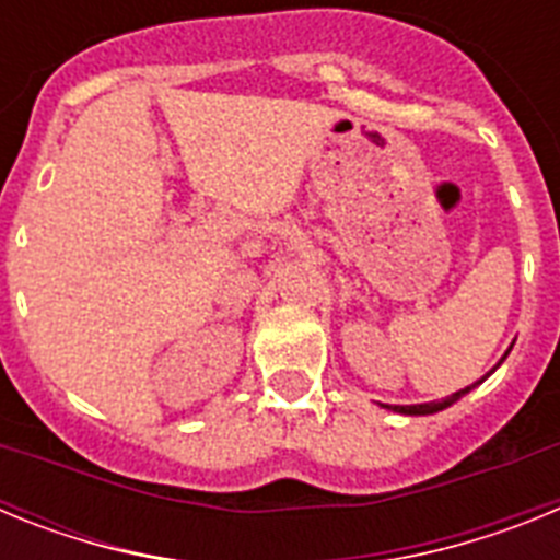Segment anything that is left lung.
Returning a JSON list of instances; mask_svg holds the SVG:
<instances>
[{
  "label": "left lung",
  "instance_id": "left-lung-1",
  "mask_svg": "<svg viewBox=\"0 0 560 560\" xmlns=\"http://www.w3.org/2000/svg\"><path fill=\"white\" fill-rule=\"evenodd\" d=\"M504 355H508V353H504ZM477 384H479V381H477ZM477 384H471V387L459 389V393L448 395V398H443V400H434V404H412V407H393V404H384V407L393 409V412H400V415H434V412H440V409L452 407L454 400L463 398L465 393H471V389L477 387Z\"/></svg>",
  "mask_w": 560,
  "mask_h": 560
}]
</instances>
